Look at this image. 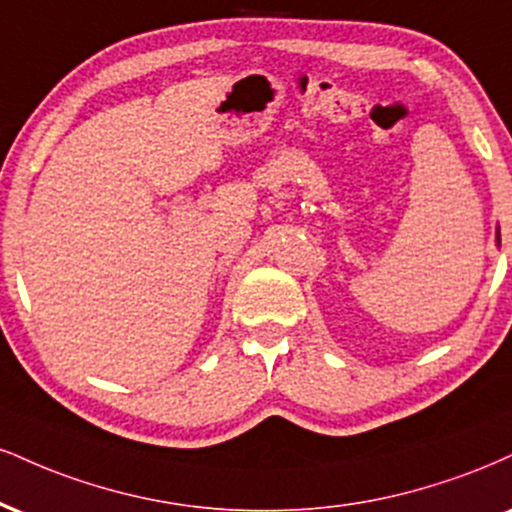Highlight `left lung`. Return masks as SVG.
Returning a JSON list of instances; mask_svg holds the SVG:
<instances>
[{
  "instance_id": "left-lung-1",
  "label": "left lung",
  "mask_w": 512,
  "mask_h": 512,
  "mask_svg": "<svg viewBox=\"0 0 512 512\" xmlns=\"http://www.w3.org/2000/svg\"><path fill=\"white\" fill-rule=\"evenodd\" d=\"M496 245L501 248V229H496Z\"/></svg>"
}]
</instances>
